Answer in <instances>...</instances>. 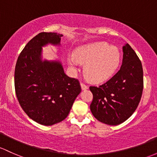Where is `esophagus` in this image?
I'll return each instance as SVG.
<instances>
[{"label": "esophagus", "mask_w": 157, "mask_h": 157, "mask_svg": "<svg viewBox=\"0 0 157 157\" xmlns=\"http://www.w3.org/2000/svg\"><path fill=\"white\" fill-rule=\"evenodd\" d=\"M81 88H82V90H86V89H88V86L86 85L85 83H81Z\"/></svg>", "instance_id": "esophagus-1"}]
</instances>
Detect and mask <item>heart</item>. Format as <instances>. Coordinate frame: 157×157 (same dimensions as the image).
<instances>
[{"label": "heart", "instance_id": "heart-1", "mask_svg": "<svg viewBox=\"0 0 157 157\" xmlns=\"http://www.w3.org/2000/svg\"><path fill=\"white\" fill-rule=\"evenodd\" d=\"M86 64L84 74L89 80L95 83L110 78L120 62V52L117 47L107 43L97 42L77 49L69 63L75 67L77 63Z\"/></svg>", "mask_w": 157, "mask_h": 157}]
</instances>
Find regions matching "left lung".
I'll return each instance as SVG.
<instances>
[{
    "label": "left lung",
    "instance_id": "left-lung-1",
    "mask_svg": "<svg viewBox=\"0 0 157 157\" xmlns=\"http://www.w3.org/2000/svg\"><path fill=\"white\" fill-rule=\"evenodd\" d=\"M123 64L106 83L91 86L92 113L98 121L119 125L132 116L141 101L144 88L141 62L129 44L123 47Z\"/></svg>",
    "mask_w": 157,
    "mask_h": 157
}]
</instances>
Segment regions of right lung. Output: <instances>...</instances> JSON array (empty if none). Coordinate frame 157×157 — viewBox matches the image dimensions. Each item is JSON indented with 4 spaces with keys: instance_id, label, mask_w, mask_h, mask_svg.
<instances>
[{
    "instance_id": "obj_1",
    "label": "right lung",
    "mask_w": 157,
    "mask_h": 157,
    "mask_svg": "<svg viewBox=\"0 0 157 157\" xmlns=\"http://www.w3.org/2000/svg\"><path fill=\"white\" fill-rule=\"evenodd\" d=\"M62 35L41 32L26 44L15 67V91L25 113L34 121L51 126L67 117L81 92L77 79L65 74L60 62H42L41 47L59 44Z\"/></svg>"
}]
</instances>
